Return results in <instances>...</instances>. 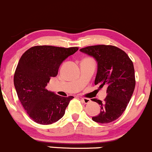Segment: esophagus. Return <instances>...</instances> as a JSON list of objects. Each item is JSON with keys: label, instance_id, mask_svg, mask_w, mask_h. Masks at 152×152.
Segmentation results:
<instances>
[{"label": "esophagus", "instance_id": "34e87169", "mask_svg": "<svg viewBox=\"0 0 152 152\" xmlns=\"http://www.w3.org/2000/svg\"><path fill=\"white\" fill-rule=\"evenodd\" d=\"M81 101L83 102V103H85V104H88V103H90V99L88 98H81Z\"/></svg>", "mask_w": 152, "mask_h": 152}]
</instances>
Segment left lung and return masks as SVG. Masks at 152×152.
<instances>
[{"label":"left lung","mask_w":152,"mask_h":152,"mask_svg":"<svg viewBox=\"0 0 152 152\" xmlns=\"http://www.w3.org/2000/svg\"><path fill=\"white\" fill-rule=\"evenodd\" d=\"M80 51L97 61L94 84L100 88H106L107 96L104 101L92 99L100 106V113L92 120L100 124L113 122L126 110L134 90L133 63L124 51L111 45L87 46Z\"/></svg>","instance_id":"left-lung-1"}]
</instances>
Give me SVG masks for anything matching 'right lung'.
<instances>
[{"mask_svg":"<svg viewBox=\"0 0 152 152\" xmlns=\"http://www.w3.org/2000/svg\"><path fill=\"white\" fill-rule=\"evenodd\" d=\"M78 47L36 46L26 51L19 60L14 85L22 106L32 121L49 125L59 121L73 96L61 97L46 88L52 77L58 75L64 60Z\"/></svg>","mask_w":152,"mask_h":152,"instance_id":"1","label":"right lung"}]
</instances>
